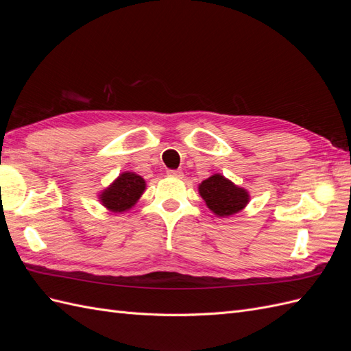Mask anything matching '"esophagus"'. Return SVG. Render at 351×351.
I'll return each instance as SVG.
<instances>
[{
    "mask_svg": "<svg viewBox=\"0 0 351 351\" xmlns=\"http://www.w3.org/2000/svg\"><path fill=\"white\" fill-rule=\"evenodd\" d=\"M167 174H168V177H174V178L183 177V171H180V169H168Z\"/></svg>",
    "mask_w": 351,
    "mask_h": 351,
    "instance_id": "obj_1",
    "label": "esophagus"
}]
</instances>
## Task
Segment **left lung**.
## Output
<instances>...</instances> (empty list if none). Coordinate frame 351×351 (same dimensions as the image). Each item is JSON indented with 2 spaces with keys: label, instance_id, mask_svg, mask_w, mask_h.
<instances>
[{
  "label": "left lung",
  "instance_id": "obj_1",
  "mask_svg": "<svg viewBox=\"0 0 351 351\" xmlns=\"http://www.w3.org/2000/svg\"><path fill=\"white\" fill-rule=\"evenodd\" d=\"M199 193L208 208L218 217L237 214L249 202L246 190L232 184L224 176L214 174L199 184Z\"/></svg>",
  "mask_w": 351,
  "mask_h": 351
}]
</instances>
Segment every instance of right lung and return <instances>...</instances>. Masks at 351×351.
Segmentation results:
<instances>
[{
	"instance_id": "right-lung-1",
	"label": "right lung",
	"mask_w": 351,
	"mask_h": 351,
	"mask_svg": "<svg viewBox=\"0 0 351 351\" xmlns=\"http://www.w3.org/2000/svg\"><path fill=\"white\" fill-rule=\"evenodd\" d=\"M145 192V180L134 173H123L115 182L105 189L101 202L112 212H124L130 209Z\"/></svg>"
}]
</instances>
